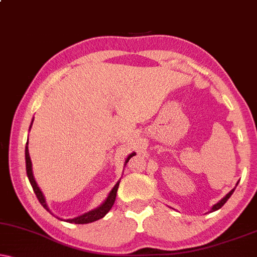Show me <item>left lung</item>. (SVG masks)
Wrapping results in <instances>:
<instances>
[{
    "label": "left lung",
    "mask_w": 257,
    "mask_h": 257,
    "mask_svg": "<svg viewBox=\"0 0 257 257\" xmlns=\"http://www.w3.org/2000/svg\"><path fill=\"white\" fill-rule=\"evenodd\" d=\"M236 186H237V184H236ZM234 190H235V188H234V189H231L230 191H229V193H228L227 195H225V196H224L223 198H222V200L220 201V202H217L216 204H214V206H213V208H211V210H210V211H215V210L220 209V208H221L222 206H223V204H224L225 202H227V201H228V198L231 196V194L234 193Z\"/></svg>",
    "instance_id": "8db88e82"
}]
</instances>
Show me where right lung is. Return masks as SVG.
<instances>
[{
    "mask_svg": "<svg viewBox=\"0 0 257 257\" xmlns=\"http://www.w3.org/2000/svg\"><path fill=\"white\" fill-rule=\"evenodd\" d=\"M33 121H34V119H33ZM33 121H32V124H33ZM32 124H30V126H29V131H30V128H32ZM134 155H135V153L129 154V156L125 159L124 166H125L126 163H128V161L131 160ZM26 169H27V175H28L29 182H30V184H32V187H33V189H34V193H35L37 200L40 201V203L42 204L44 209H46L47 211H49V213L51 214V211L49 210V208H48V206H47L46 198H44L42 191L40 190V188H39V186H37L35 179H34L33 168H32V160H30L29 152H28V142H27V146H26ZM118 184H119V181H117V183L115 184L114 188H112L110 193H109L108 197L105 198V201L101 204L100 207L95 208V209L88 211V213L81 215V216H77V217H75V218H68V220H64V221L69 222V223L84 224V223H90V222L97 221V220H100V218L104 217L105 215H107L108 211L111 209V207L114 206L115 198H116V193H117V189H118ZM57 218H59V217H57Z\"/></svg>",
    "mask_w": 257,
    "mask_h": 257,
    "instance_id": "right-lung-1",
    "label": "right lung"
}]
</instances>
